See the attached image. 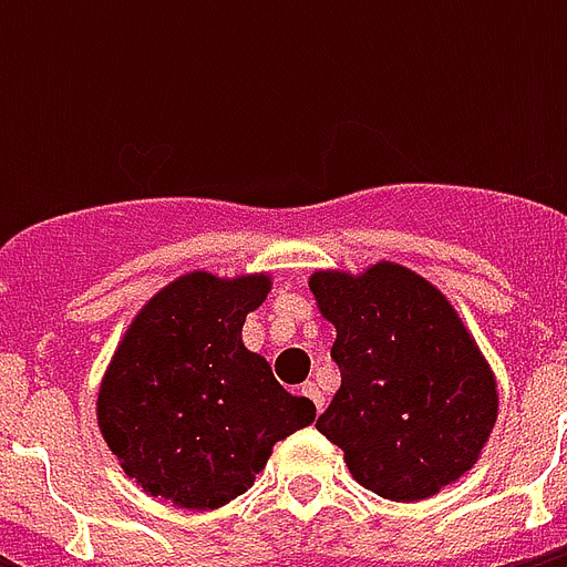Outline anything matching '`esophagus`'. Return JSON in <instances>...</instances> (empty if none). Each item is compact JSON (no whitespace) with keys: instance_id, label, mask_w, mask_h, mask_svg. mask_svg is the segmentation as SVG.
<instances>
[{"instance_id":"34e87169","label":"esophagus","mask_w":567,"mask_h":567,"mask_svg":"<svg viewBox=\"0 0 567 567\" xmlns=\"http://www.w3.org/2000/svg\"><path fill=\"white\" fill-rule=\"evenodd\" d=\"M302 394L309 396L311 403H315V409H318V414L323 412V394H320L318 385H315V382H306V385H302Z\"/></svg>"}]
</instances>
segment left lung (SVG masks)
<instances>
[{"label":"left lung","instance_id":"8db88e82","mask_svg":"<svg viewBox=\"0 0 567 567\" xmlns=\"http://www.w3.org/2000/svg\"><path fill=\"white\" fill-rule=\"evenodd\" d=\"M309 288L336 327L341 388L318 430L359 485L426 501L467 474L497 423V379L444 293L414 270H315Z\"/></svg>","mask_w":567,"mask_h":567}]
</instances>
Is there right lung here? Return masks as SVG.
Listing matches in <instances>:
<instances>
[{
  "mask_svg": "<svg viewBox=\"0 0 567 567\" xmlns=\"http://www.w3.org/2000/svg\"><path fill=\"white\" fill-rule=\"evenodd\" d=\"M270 288V274L194 270L128 323L100 382L96 421L150 497L220 509L252 488L276 441L315 421L309 396L288 394L240 338Z\"/></svg>",
  "mask_w": 567,
  "mask_h": 567,
  "instance_id": "right-lung-1",
  "label": "right lung"
}]
</instances>
